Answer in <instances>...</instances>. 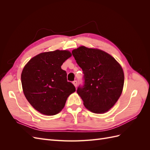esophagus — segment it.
I'll use <instances>...</instances> for the list:
<instances>
[{
	"label": "esophagus",
	"mask_w": 150,
	"mask_h": 150,
	"mask_svg": "<svg viewBox=\"0 0 150 150\" xmlns=\"http://www.w3.org/2000/svg\"><path fill=\"white\" fill-rule=\"evenodd\" d=\"M73 83V84L74 85L75 87L76 88L77 86H78V81H73V83Z\"/></svg>",
	"instance_id": "esophagus-1"
}]
</instances>
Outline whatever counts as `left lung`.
Segmentation results:
<instances>
[{
	"instance_id": "8db88e82",
	"label": "left lung",
	"mask_w": 150,
	"mask_h": 150,
	"mask_svg": "<svg viewBox=\"0 0 150 150\" xmlns=\"http://www.w3.org/2000/svg\"><path fill=\"white\" fill-rule=\"evenodd\" d=\"M83 69L84 85L77 90L86 109L103 114L114 106L124 86L125 76L120 63L101 49L80 46L72 51Z\"/></svg>"
}]
</instances>
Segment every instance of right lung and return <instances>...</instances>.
<instances>
[{
	"label": "right lung",
	"instance_id": "obj_1",
	"mask_svg": "<svg viewBox=\"0 0 150 150\" xmlns=\"http://www.w3.org/2000/svg\"><path fill=\"white\" fill-rule=\"evenodd\" d=\"M72 54L67 50L41 52L25 65L21 74L22 90L27 100L42 115L53 116L64 108L67 98L76 91L67 81L61 66Z\"/></svg>",
	"mask_w": 150,
	"mask_h": 150
}]
</instances>
